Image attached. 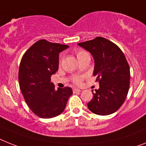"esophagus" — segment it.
Masks as SVG:
<instances>
[{"label":"esophagus","instance_id":"esophagus-1","mask_svg":"<svg viewBox=\"0 0 146 146\" xmlns=\"http://www.w3.org/2000/svg\"><path fill=\"white\" fill-rule=\"evenodd\" d=\"M73 93H77V92H80L81 90L80 89H77V88H73Z\"/></svg>","mask_w":146,"mask_h":146}]
</instances>
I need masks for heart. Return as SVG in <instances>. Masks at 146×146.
Here are the masks:
<instances>
[{
    "label": "heart",
    "mask_w": 146,
    "mask_h": 146,
    "mask_svg": "<svg viewBox=\"0 0 146 146\" xmlns=\"http://www.w3.org/2000/svg\"><path fill=\"white\" fill-rule=\"evenodd\" d=\"M76 54L77 58H78V59H79L81 56H82L84 54H87V52H85V51H83V50H79V51H77V52H76ZM81 82H82V77L75 76L74 78H73V82L75 83V84H80Z\"/></svg>",
    "instance_id": "obj_1"
}]
</instances>
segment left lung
Wrapping results in <instances>:
<instances>
[{"label":"left lung","mask_w":146,"mask_h":146,"mask_svg":"<svg viewBox=\"0 0 146 146\" xmlns=\"http://www.w3.org/2000/svg\"><path fill=\"white\" fill-rule=\"evenodd\" d=\"M94 59V76L100 88L93 92L88 103L91 112L101 116L116 112L125 102L129 90L130 67L124 53L114 43L102 37L79 43Z\"/></svg>","instance_id":"1"}]
</instances>
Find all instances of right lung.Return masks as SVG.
Wrapping results in <instances>:
<instances>
[{
  "label": "right lung",
  "mask_w": 146,
  "mask_h": 146,
  "mask_svg": "<svg viewBox=\"0 0 146 146\" xmlns=\"http://www.w3.org/2000/svg\"><path fill=\"white\" fill-rule=\"evenodd\" d=\"M69 46L39 40L21 58L18 80L25 102L32 111L44 119L61 114L73 94L69 87L55 89L51 76L58 69L59 53Z\"/></svg>",
  "instance_id": "add662e5"
}]
</instances>
